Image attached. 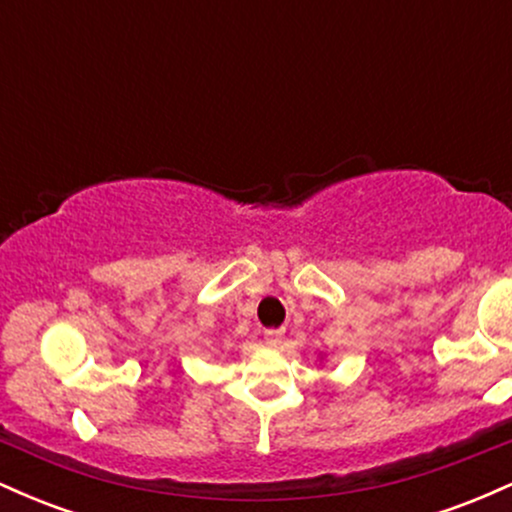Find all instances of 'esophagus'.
<instances>
[{
  "mask_svg": "<svg viewBox=\"0 0 512 512\" xmlns=\"http://www.w3.org/2000/svg\"><path fill=\"white\" fill-rule=\"evenodd\" d=\"M281 339H284V330H264V344L269 349H276L281 344Z\"/></svg>",
  "mask_w": 512,
  "mask_h": 512,
  "instance_id": "1",
  "label": "esophagus"
}]
</instances>
